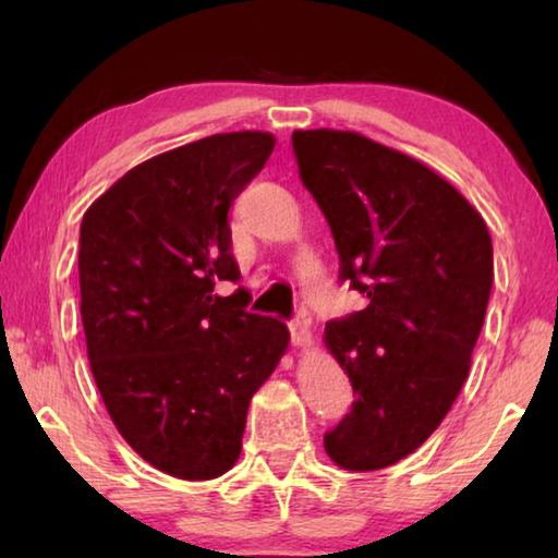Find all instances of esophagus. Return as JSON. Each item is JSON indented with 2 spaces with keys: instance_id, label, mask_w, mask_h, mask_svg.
I'll use <instances>...</instances> for the list:
<instances>
[{
  "instance_id": "obj_1",
  "label": "esophagus",
  "mask_w": 558,
  "mask_h": 558,
  "mask_svg": "<svg viewBox=\"0 0 558 558\" xmlns=\"http://www.w3.org/2000/svg\"><path fill=\"white\" fill-rule=\"evenodd\" d=\"M290 337H292V344L298 349H307L313 344V335H310L307 319H295V323H290Z\"/></svg>"
}]
</instances>
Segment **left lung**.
I'll list each match as a JSON object with an SVG mask.
<instances>
[{
    "label": "left lung",
    "mask_w": 558,
    "mask_h": 558,
    "mask_svg": "<svg viewBox=\"0 0 558 558\" xmlns=\"http://www.w3.org/2000/svg\"><path fill=\"white\" fill-rule=\"evenodd\" d=\"M310 189L369 305L325 327L356 399L325 450L354 472L389 468L456 403L495 280L480 211L428 165L352 130L292 132Z\"/></svg>",
    "instance_id": "8db88e82"
}]
</instances>
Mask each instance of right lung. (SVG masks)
I'll return each instance as SVG.
<instances>
[{"label":"right lung","instance_id":"1","mask_svg":"<svg viewBox=\"0 0 558 558\" xmlns=\"http://www.w3.org/2000/svg\"><path fill=\"white\" fill-rule=\"evenodd\" d=\"M276 147L221 132L145 159L81 223V319L90 372L128 446L179 480L241 456L253 393L288 352V327L243 310L229 209Z\"/></svg>","mask_w":558,"mask_h":558}]
</instances>
